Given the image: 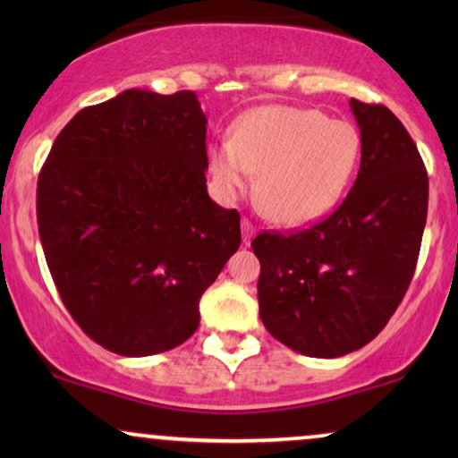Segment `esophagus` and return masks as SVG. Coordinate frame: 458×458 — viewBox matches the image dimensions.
<instances>
[{
	"label": "esophagus",
	"mask_w": 458,
	"mask_h": 458,
	"mask_svg": "<svg viewBox=\"0 0 458 458\" xmlns=\"http://www.w3.org/2000/svg\"><path fill=\"white\" fill-rule=\"evenodd\" d=\"M254 233H256V227L252 223L248 221V218H242V237H243V243H248L252 242V237H254Z\"/></svg>",
	"instance_id": "esophagus-1"
}]
</instances>
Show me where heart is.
Returning a JSON list of instances; mask_svg holds the SVG:
<instances>
[{"instance_id":"b5f03b06","label":"heart","mask_w":458,"mask_h":458,"mask_svg":"<svg viewBox=\"0 0 458 458\" xmlns=\"http://www.w3.org/2000/svg\"><path fill=\"white\" fill-rule=\"evenodd\" d=\"M360 160L352 123L318 110L268 106L235 124L233 141L210 149V171L225 196L246 193L285 227L315 223L340 204Z\"/></svg>"}]
</instances>
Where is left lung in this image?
<instances>
[{"label": "left lung", "instance_id": "8db88e82", "mask_svg": "<svg viewBox=\"0 0 458 458\" xmlns=\"http://www.w3.org/2000/svg\"><path fill=\"white\" fill-rule=\"evenodd\" d=\"M360 168L334 215L293 233H260L259 306L268 334L315 359L373 340L403 302L428 218V171L404 124L350 99Z\"/></svg>", "mask_w": 458, "mask_h": 458}]
</instances>
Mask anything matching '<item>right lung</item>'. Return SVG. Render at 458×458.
I'll use <instances>...</instances> for the list:
<instances>
[{
  "instance_id": "obj_1",
  "label": "right lung",
  "mask_w": 458,
  "mask_h": 458,
  "mask_svg": "<svg viewBox=\"0 0 458 458\" xmlns=\"http://www.w3.org/2000/svg\"><path fill=\"white\" fill-rule=\"evenodd\" d=\"M206 123L193 91L127 89L77 112L41 168L49 273L79 327L110 352L181 346L240 248V212L206 190Z\"/></svg>"
}]
</instances>
